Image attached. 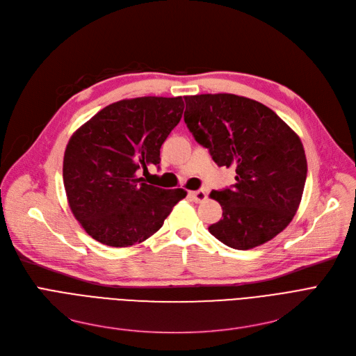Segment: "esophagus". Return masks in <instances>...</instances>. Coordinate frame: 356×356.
Returning <instances> with one entry per match:
<instances>
[{"mask_svg":"<svg viewBox=\"0 0 356 356\" xmlns=\"http://www.w3.org/2000/svg\"><path fill=\"white\" fill-rule=\"evenodd\" d=\"M207 192H204L203 189H199V191H193V192H189V197L195 202H203L204 199H207Z\"/></svg>","mask_w":356,"mask_h":356,"instance_id":"esophagus-1","label":"esophagus"}]
</instances>
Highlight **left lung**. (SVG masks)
<instances>
[{
  "mask_svg": "<svg viewBox=\"0 0 356 356\" xmlns=\"http://www.w3.org/2000/svg\"><path fill=\"white\" fill-rule=\"evenodd\" d=\"M184 122L218 165L235 167L232 188L212 191L222 218L209 232L251 250L282 232L300 204L307 176L303 144L273 109L232 93L184 97Z\"/></svg>",
  "mask_w": 356,
  "mask_h": 356,
  "instance_id": "left-lung-1",
  "label": "left lung"
}]
</instances>
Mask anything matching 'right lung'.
Wrapping results in <instances>:
<instances>
[{
    "label": "right lung",
    "instance_id": "right-lung-1",
    "mask_svg": "<svg viewBox=\"0 0 356 356\" xmlns=\"http://www.w3.org/2000/svg\"><path fill=\"white\" fill-rule=\"evenodd\" d=\"M183 99L143 97L101 109L72 136L63 183L73 216L93 239L129 247L156 234L183 189H161L137 177L160 164V148L183 114Z\"/></svg>",
    "mask_w": 356,
    "mask_h": 356
}]
</instances>
